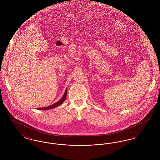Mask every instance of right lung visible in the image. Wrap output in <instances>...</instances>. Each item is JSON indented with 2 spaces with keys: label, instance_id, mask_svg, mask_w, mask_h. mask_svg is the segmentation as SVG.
I'll list each match as a JSON object with an SVG mask.
<instances>
[{
  "label": "right lung",
  "instance_id": "right-lung-1",
  "mask_svg": "<svg viewBox=\"0 0 160 160\" xmlns=\"http://www.w3.org/2000/svg\"><path fill=\"white\" fill-rule=\"evenodd\" d=\"M67 94V89H66V91L65 92L64 95H63L62 98L59 101H58L57 102L54 103V104H53L52 105V106H50L48 107H42V108H38V109H39V110H48V109H52V108H53L54 107H56L61 105V104L63 103V102L66 99Z\"/></svg>",
  "mask_w": 160,
  "mask_h": 160
}]
</instances>
